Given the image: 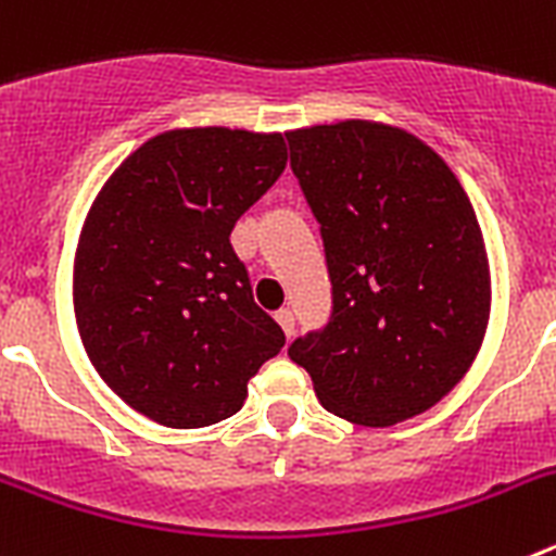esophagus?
Masks as SVG:
<instances>
[{
	"instance_id": "34e87169",
	"label": "esophagus",
	"mask_w": 556,
	"mask_h": 556,
	"mask_svg": "<svg viewBox=\"0 0 556 556\" xmlns=\"http://www.w3.org/2000/svg\"><path fill=\"white\" fill-rule=\"evenodd\" d=\"M275 320H278V326L283 328L287 339L294 337V314L289 312V308H281V312H275Z\"/></svg>"
}]
</instances>
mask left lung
<instances>
[{
    "label": "left lung",
    "mask_w": 556,
    "mask_h": 556,
    "mask_svg": "<svg viewBox=\"0 0 556 556\" xmlns=\"http://www.w3.org/2000/svg\"><path fill=\"white\" fill-rule=\"evenodd\" d=\"M287 139L333 287L331 323L294 339L289 356L342 420L387 429L424 415L488 333L493 287L473 205L404 127L342 119Z\"/></svg>",
    "instance_id": "1"
}]
</instances>
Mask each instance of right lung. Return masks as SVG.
<instances>
[{
  "instance_id": "add662e5",
  "label": "right lung",
  "mask_w": 556,
  "mask_h": 556,
  "mask_svg": "<svg viewBox=\"0 0 556 556\" xmlns=\"http://www.w3.org/2000/svg\"><path fill=\"white\" fill-rule=\"evenodd\" d=\"M283 169L281 132L175 127L97 191L72 264L75 323L94 370L139 415L219 424L283 348L230 248L236 219Z\"/></svg>"
}]
</instances>
